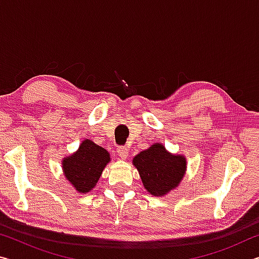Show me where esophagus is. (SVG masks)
Returning a JSON list of instances; mask_svg holds the SVG:
<instances>
[{
  "label": "esophagus",
  "instance_id": "1",
  "mask_svg": "<svg viewBox=\"0 0 259 259\" xmlns=\"http://www.w3.org/2000/svg\"><path fill=\"white\" fill-rule=\"evenodd\" d=\"M117 154H119V156L121 157V159H126L129 155V150L124 146H120L119 148H117Z\"/></svg>",
  "mask_w": 259,
  "mask_h": 259
}]
</instances>
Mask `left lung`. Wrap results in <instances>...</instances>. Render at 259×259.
<instances>
[{"mask_svg":"<svg viewBox=\"0 0 259 259\" xmlns=\"http://www.w3.org/2000/svg\"><path fill=\"white\" fill-rule=\"evenodd\" d=\"M145 190L154 196H163L176 188L186 171L184 155H175L156 143L140 152L133 160Z\"/></svg>","mask_w":259,"mask_h":259,"instance_id":"obj_1","label":"left lung"}]
</instances>
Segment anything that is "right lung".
Listing matches in <instances>:
<instances>
[{
  "mask_svg": "<svg viewBox=\"0 0 259 259\" xmlns=\"http://www.w3.org/2000/svg\"><path fill=\"white\" fill-rule=\"evenodd\" d=\"M109 161V153L104 147L84 139L75 153L63 159L64 175L77 192L85 194L98 183Z\"/></svg>",
  "mask_w": 259,
  "mask_h": 259,
  "instance_id": "obj_1",
  "label": "right lung"
}]
</instances>
